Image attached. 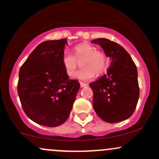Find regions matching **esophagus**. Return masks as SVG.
I'll return each instance as SVG.
<instances>
[{"mask_svg":"<svg viewBox=\"0 0 159 159\" xmlns=\"http://www.w3.org/2000/svg\"><path fill=\"white\" fill-rule=\"evenodd\" d=\"M80 86L81 87H85V86H88V84L85 83H83V82H80Z\"/></svg>","mask_w":159,"mask_h":159,"instance_id":"1","label":"esophagus"}]
</instances>
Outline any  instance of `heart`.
Wrapping results in <instances>:
<instances>
[{
	"instance_id": "obj_1",
	"label": "heart",
	"mask_w": 159,
	"mask_h": 159,
	"mask_svg": "<svg viewBox=\"0 0 159 159\" xmlns=\"http://www.w3.org/2000/svg\"><path fill=\"white\" fill-rule=\"evenodd\" d=\"M75 56L68 50H65L62 55V65L66 74L72 76L78 65V61L83 59L80 62L82 68L74 73L76 79L88 81L92 80L95 74H103L107 69L109 60L102 51L96 50V48L87 43H83L74 47Z\"/></svg>"
}]
</instances>
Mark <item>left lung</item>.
Listing matches in <instances>:
<instances>
[{
  "instance_id": "8db88e82",
  "label": "left lung",
  "mask_w": 159,
  "mask_h": 159,
  "mask_svg": "<svg viewBox=\"0 0 159 159\" xmlns=\"http://www.w3.org/2000/svg\"><path fill=\"white\" fill-rule=\"evenodd\" d=\"M92 43L101 46L111 59L107 74L89 84L93 91L94 110L105 122H122L131 116L138 101L137 67L128 52L116 42L98 38Z\"/></svg>"
}]
</instances>
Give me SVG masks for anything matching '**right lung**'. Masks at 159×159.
I'll return each instance as SVG.
<instances>
[{
  "label": "right lung",
  "mask_w": 159,
  "mask_h": 159,
  "mask_svg": "<svg viewBox=\"0 0 159 159\" xmlns=\"http://www.w3.org/2000/svg\"><path fill=\"white\" fill-rule=\"evenodd\" d=\"M66 39L41 43L21 67L17 90L24 112L37 124L61 125L70 116L80 84L62 65Z\"/></svg>",
  "instance_id": "add662e5"
}]
</instances>
